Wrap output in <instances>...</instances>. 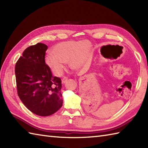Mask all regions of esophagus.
I'll return each instance as SVG.
<instances>
[{
    "instance_id": "obj_1",
    "label": "esophagus",
    "mask_w": 148,
    "mask_h": 148,
    "mask_svg": "<svg viewBox=\"0 0 148 148\" xmlns=\"http://www.w3.org/2000/svg\"><path fill=\"white\" fill-rule=\"evenodd\" d=\"M67 80H68V78H67V77H64L63 78V79H62V84H65L66 82H67Z\"/></svg>"
}]
</instances>
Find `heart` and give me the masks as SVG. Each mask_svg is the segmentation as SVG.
I'll use <instances>...</instances> for the list:
<instances>
[{
	"label": "heart",
	"mask_w": 148,
	"mask_h": 148,
	"mask_svg": "<svg viewBox=\"0 0 148 148\" xmlns=\"http://www.w3.org/2000/svg\"><path fill=\"white\" fill-rule=\"evenodd\" d=\"M91 46L86 40H71L56 45L53 48V54L47 55L45 62L55 74L60 75L65 67V63L70 62L73 69L82 67L86 61Z\"/></svg>",
	"instance_id": "heart-1"
}]
</instances>
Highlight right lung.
<instances>
[{"label":"right lung","mask_w":148,"mask_h":148,"mask_svg":"<svg viewBox=\"0 0 148 148\" xmlns=\"http://www.w3.org/2000/svg\"><path fill=\"white\" fill-rule=\"evenodd\" d=\"M47 49L40 42L28 47L15 65L18 97L29 111L40 116L54 114L63 103L60 78L53 76L45 63Z\"/></svg>","instance_id":"obj_1"}]
</instances>
